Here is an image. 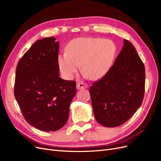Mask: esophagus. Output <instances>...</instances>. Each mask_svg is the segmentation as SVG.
Returning a JSON list of instances; mask_svg holds the SVG:
<instances>
[{
	"label": "esophagus",
	"instance_id": "1",
	"mask_svg": "<svg viewBox=\"0 0 161 161\" xmlns=\"http://www.w3.org/2000/svg\"><path fill=\"white\" fill-rule=\"evenodd\" d=\"M88 87L87 84L83 82H78L76 84V88L77 89H86Z\"/></svg>",
	"mask_w": 161,
	"mask_h": 161
}]
</instances>
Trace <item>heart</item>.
<instances>
[{
  "instance_id": "obj_1",
  "label": "heart",
  "mask_w": 161,
  "mask_h": 161,
  "mask_svg": "<svg viewBox=\"0 0 161 161\" xmlns=\"http://www.w3.org/2000/svg\"><path fill=\"white\" fill-rule=\"evenodd\" d=\"M115 52V45L109 40L79 37L69 43L66 53L58 56V63L62 75L68 79L76 74L79 65L87 77L96 79L109 70Z\"/></svg>"
}]
</instances>
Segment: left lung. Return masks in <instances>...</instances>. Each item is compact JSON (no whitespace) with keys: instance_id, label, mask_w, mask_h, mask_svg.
Returning a JSON list of instances; mask_svg holds the SVG:
<instances>
[{"instance_id":"8db88e82","label":"left lung","mask_w":161,"mask_h":161,"mask_svg":"<svg viewBox=\"0 0 161 161\" xmlns=\"http://www.w3.org/2000/svg\"><path fill=\"white\" fill-rule=\"evenodd\" d=\"M145 67L135 47L127 40L114 64L89 92L95 118L105 127L126 122L142 103Z\"/></svg>"}]
</instances>
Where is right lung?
<instances>
[{
	"instance_id": "obj_1",
	"label": "right lung",
	"mask_w": 161,
	"mask_h": 161,
	"mask_svg": "<svg viewBox=\"0 0 161 161\" xmlns=\"http://www.w3.org/2000/svg\"><path fill=\"white\" fill-rule=\"evenodd\" d=\"M46 37L33 43L18 62L14 95L24 118L40 130L55 131L67 122L76 82L59 77V43Z\"/></svg>"
}]
</instances>
